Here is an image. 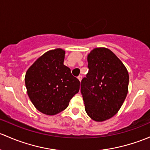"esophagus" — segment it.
Segmentation results:
<instances>
[{"label":"esophagus","mask_w":150,"mask_h":150,"mask_svg":"<svg viewBox=\"0 0 150 150\" xmlns=\"http://www.w3.org/2000/svg\"><path fill=\"white\" fill-rule=\"evenodd\" d=\"M82 78H83V77H82V75H79V76L78 77V79L80 80V82L82 80Z\"/></svg>","instance_id":"obj_1"}]
</instances>
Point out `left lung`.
I'll use <instances>...</instances> for the list:
<instances>
[{"label": "left lung", "instance_id": "left-lung-1", "mask_svg": "<svg viewBox=\"0 0 150 150\" xmlns=\"http://www.w3.org/2000/svg\"><path fill=\"white\" fill-rule=\"evenodd\" d=\"M89 68L80 91L86 113L93 120L103 121L117 113L128 93V71L116 55L105 47L88 55Z\"/></svg>", "mask_w": 150, "mask_h": 150}]
</instances>
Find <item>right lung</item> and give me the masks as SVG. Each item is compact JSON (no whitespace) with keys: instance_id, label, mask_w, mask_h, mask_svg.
Returning <instances> with one entry per match:
<instances>
[{"instance_id":"add662e5","label":"right lung","mask_w":150,"mask_h":150,"mask_svg":"<svg viewBox=\"0 0 150 150\" xmlns=\"http://www.w3.org/2000/svg\"><path fill=\"white\" fill-rule=\"evenodd\" d=\"M65 51L57 48L42 54L26 71L27 94L33 105L44 114L53 116L65 109L79 92L80 81L64 65Z\"/></svg>"}]
</instances>
